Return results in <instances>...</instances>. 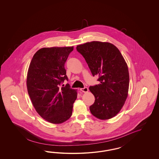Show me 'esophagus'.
<instances>
[{"label":"esophagus","mask_w":159,"mask_h":159,"mask_svg":"<svg viewBox=\"0 0 159 159\" xmlns=\"http://www.w3.org/2000/svg\"><path fill=\"white\" fill-rule=\"evenodd\" d=\"M80 90H81L82 92L86 93V92L89 91V89H88V88H87V87H84V88H82V89H80Z\"/></svg>","instance_id":"obj_1"}]
</instances>
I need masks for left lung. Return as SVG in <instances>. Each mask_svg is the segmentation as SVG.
Masks as SVG:
<instances>
[{"label":"left lung","mask_w":159,"mask_h":159,"mask_svg":"<svg viewBox=\"0 0 159 159\" xmlns=\"http://www.w3.org/2000/svg\"><path fill=\"white\" fill-rule=\"evenodd\" d=\"M93 76L100 84L90 86L95 97L90 107L93 116L100 120L113 118L120 111L128 96L129 76L127 64L119 49L109 43L92 41L77 45Z\"/></svg>","instance_id":"8db88e82"}]
</instances>
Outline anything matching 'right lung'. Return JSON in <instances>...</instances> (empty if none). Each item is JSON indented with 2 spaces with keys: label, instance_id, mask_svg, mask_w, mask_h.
Segmentation results:
<instances>
[{
  "label": "right lung",
  "instance_id": "obj_1",
  "mask_svg": "<svg viewBox=\"0 0 159 159\" xmlns=\"http://www.w3.org/2000/svg\"><path fill=\"white\" fill-rule=\"evenodd\" d=\"M70 47L43 48L34 54L27 77L29 96L36 111L45 120L61 124L72 114L73 104L77 98L76 90L69 84L65 69Z\"/></svg>",
  "mask_w": 159,
  "mask_h": 159
}]
</instances>
